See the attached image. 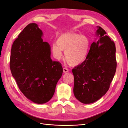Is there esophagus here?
Masks as SVG:
<instances>
[{
    "mask_svg": "<svg viewBox=\"0 0 128 128\" xmlns=\"http://www.w3.org/2000/svg\"><path fill=\"white\" fill-rule=\"evenodd\" d=\"M63 72L64 73H66V72H68V69L67 68H63Z\"/></svg>",
    "mask_w": 128,
    "mask_h": 128,
    "instance_id": "obj_1",
    "label": "esophagus"
}]
</instances>
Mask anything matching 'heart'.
Listing matches in <instances>:
<instances>
[{"label":"heart","instance_id":"obj_1","mask_svg":"<svg viewBox=\"0 0 128 128\" xmlns=\"http://www.w3.org/2000/svg\"><path fill=\"white\" fill-rule=\"evenodd\" d=\"M90 48V42L87 37L74 32L60 34L56 42L52 45V54L57 60L63 56L70 66H78L86 60Z\"/></svg>","mask_w":128,"mask_h":128}]
</instances>
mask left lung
<instances>
[{
    "mask_svg": "<svg viewBox=\"0 0 128 128\" xmlns=\"http://www.w3.org/2000/svg\"><path fill=\"white\" fill-rule=\"evenodd\" d=\"M97 28L98 39L91 44L86 60L72 69L74 95L84 104L95 102L106 93L116 70L114 42L102 28Z\"/></svg>",
    "mask_w": 128,
    "mask_h": 128,
    "instance_id": "left-lung-1",
    "label": "left lung"
}]
</instances>
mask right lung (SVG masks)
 Segmentation results:
<instances>
[{
  "label": "right lung",
  "instance_id": "add662e5",
  "mask_svg": "<svg viewBox=\"0 0 128 128\" xmlns=\"http://www.w3.org/2000/svg\"><path fill=\"white\" fill-rule=\"evenodd\" d=\"M42 36L37 24L27 25L12 44L10 63L19 89L37 104L51 99L63 74L61 64L51 59V46Z\"/></svg>",
  "mask_w": 128,
  "mask_h": 128
}]
</instances>
